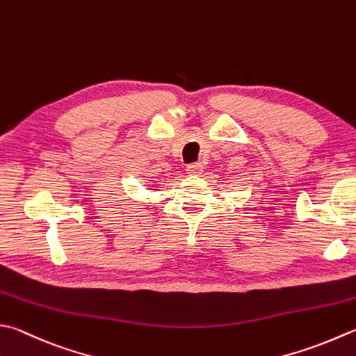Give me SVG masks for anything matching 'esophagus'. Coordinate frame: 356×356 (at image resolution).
I'll use <instances>...</instances> for the list:
<instances>
[{"label": "esophagus", "instance_id": "esophagus-1", "mask_svg": "<svg viewBox=\"0 0 356 356\" xmlns=\"http://www.w3.org/2000/svg\"><path fill=\"white\" fill-rule=\"evenodd\" d=\"M186 171L188 174H191V176H197V174L204 171V166H202V163H193V165H188Z\"/></svg>", "mask_w": 356, "mask_h": 356}]
</instances>
